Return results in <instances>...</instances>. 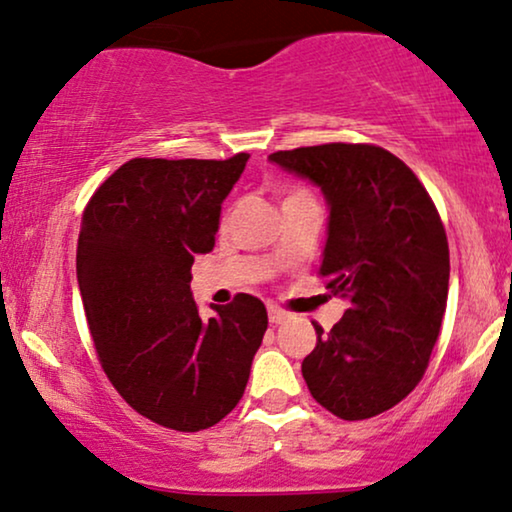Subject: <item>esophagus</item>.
<instances>
[{
	"instance_id": "obj_1",
	"label": "esophagus",
	"mask_w": 512,
	"mask_h": 512,
	"mask_svg": "<svg viewBox=\"0 0 512 512\" xmlns=\"http://www.w3.org/2000/svg\"><path fill=\"white\" fill-rule=\"evenodd\" d=\"M288 319V314L283 312V309H278V307H274V304H271L269 307V321L271 323H283Z\"/></svg>"
}]
</instances>
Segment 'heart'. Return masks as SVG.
<instances>
[{"mask_svg":"<svg viewBox=\"0 0 512 512\" xmlns=\"http://www.w3.org/2000/svg\"><path fill=\"white\" fill-rule=\"evenodd\" d=\"M297 196H307V193H304V191H288L286 198H283V200H290V198H297Z\"/></svg>","mask_w":512,"mask_h":512,"instance_id":"heart-1","label":"heart"}]
</instances>
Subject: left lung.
<instances>
[{
  "instance_id": "obj_1",
  "label": "left lung",
  "mask_w": 512,
  "mask_h": 512,
  "mask_svg": "<svg viewBox=\"0 0 512 512\" xmlns=\"http://www.w3.org/2000/svg\"><path fill=\"white\" fill-rule=\"evenodd\" d=\"M271 163L319 186L328 236L319 274L347 300L302 361L312 397L342 420L392 409L420 383L449 293V243L425 186L371 144L276 151Z\"/></svg>"
}]
</instances>
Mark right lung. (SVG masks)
Masks as SVG:
<instances>
[{
    "instance_id": "1",
    "label": "right lung",
    "mask_w": 512,
    "mask_h": 512,
    "mask_svg": "<svg viewBox=\"0 0 512 512\" xmlns=\"http://www.w3.org/2000/svg\"><path fill=\"white\" fill-rule=\"evenodd\" d=\"M248 158H134L84 208L77 283L96 354L120 397L163 428L198 432L234 411L267 331L257 297L205 321L191 293L193 257L215 248Z\"/></svg>"
}]
</instances>
